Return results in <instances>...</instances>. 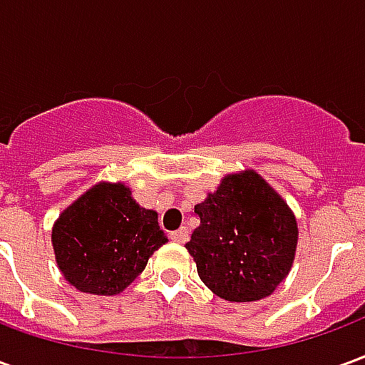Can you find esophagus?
I'll return each instance as SVG.
<instances>
[{
  "mask_svg": "<svg viewBox=\"0 0 365 365\" xmlns=\"http://www.w3.org/2000/svg\"><path fill=\"white\" fill-rule=\"evenodd\" d=\"M170 238H172L174 242H180V245H183V242H187V240H190V230L185 229V227H182V229L170 232Z\"/></svg>",
  "mask_w": 365,
  "mask_h": 365,
  "instance_id": "1",
  "label": "esophagus"
}]
</instances>
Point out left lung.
Returning <instances> with one entry per match:
<instances>
[{
	"label": "left lung",
	"mask_w": 365,
	"mask_h": 365,
	"mask_svg": "<svg viewBox=\"0 0 365 365\" xmlns=\"http://www.w3.org/2000/svg\"><path fill=\"white\" fill-rule=\"evenodd\" d=\"M195 215L199 227L185 248L215 295L258 301L289 274L299 237L295 215L254 170L225 175Z\"/></svg>",
	"instance_id": "1"
}]
</instances>
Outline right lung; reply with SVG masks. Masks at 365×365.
Masks as SVG:
<instances>
[{
	"label": "right lung",
	"mask_w": 365,
	"mask_h": 365,
	"mask_svg": "<svg viewBox=\"0 0 365 365\" xmlns=\"http://www.w3.org/2000/svg\"><path fill=\"white\" fill-rule=\"evenodd\" d=\"M166 242L158 213L138 205L125 183H97L52 227L60 272L76 289L93 295L120 293Z\"/></svg>",
	"instance_id": "obj_1"
}]
</instances>
